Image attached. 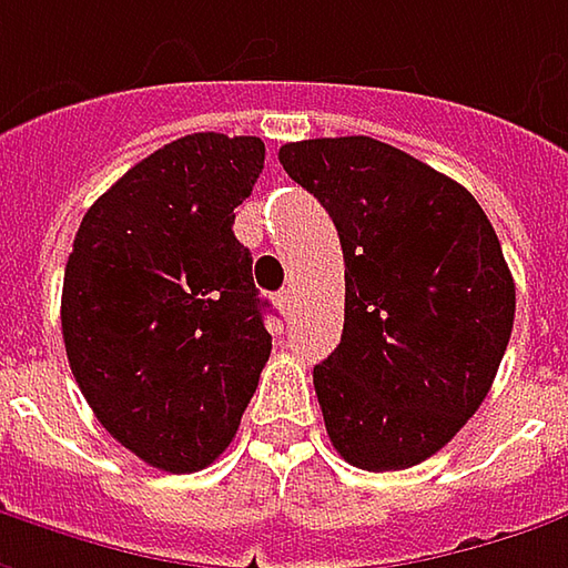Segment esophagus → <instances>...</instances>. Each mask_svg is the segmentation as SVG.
<instances>
[{"label": "esophagus", "instance_id": "34e87169", "mask_svg": "<svg viewBox=\"0 0 568 568\" xmlns=\"http://www.w3.org/2000/svg\"><path fill=\"white\" fill-rule=\"evenodd\" d=\"M276 308L283 311L285 317H288V314L295 311V292H292V288H283V292L276 295Z\"/></svg>", "mask_w": 568, "mask_h": 568}]
</instances>
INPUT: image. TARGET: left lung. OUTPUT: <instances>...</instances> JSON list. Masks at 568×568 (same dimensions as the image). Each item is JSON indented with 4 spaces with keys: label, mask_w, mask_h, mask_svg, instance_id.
<instances>
[{
    "label": "left lung",
    "mask_w": 568,
    "mask_h": 568,
    "mask_svg": "<svg viewBox=\"0 0 568 568\" xmlns=\"http://www.w3.org/2000/svg\"><path fill=\"white\" fill-rule=\"evenodd\" d=\"M331 212L346 263L339 346L314 365L333 448L384 474L432 457L489 394L515 321V283L480 203L368 136L280 149Z\"/></svg>",
    "instance_id": "left-lung-1"
}]
</instances>
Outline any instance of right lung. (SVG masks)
<instances>
[{"instance_id": "obj_1", "label": "right lung", "mask_w": 568, "mask_h": 568, "mask_svg": "<svg viewBox=\"0 0 568 568\" xmlns=\"http://www.w3.org/2000/svg\"><path fill=\"white\" fill-rule=\"evenodd\" d=\"M257 136L193 133L130 168L85 212L62 280V343L88 407L168 474L222 455L273 349L235 210Z\"/></svg>"}]
</instances>
